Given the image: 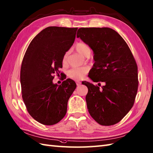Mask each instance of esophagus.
Returning a JSON list of instances; mask_svg holds the SVG:
<instances>
[{
	"label": "esophagus",
	"instance_id": "esophagus-1",
	"mask_svg": "<svg viewBox=\"0 0 153 153\" xmlns=\"http://www.w3.org/2000/svg\"><path fill=\"white\" fill-rule=\"evenodd\" d=\"M81 82H79V81H76V85H77V86H79V85H81Z\"/></svg>",
	"mask_w": 153,
	"mask_h": 153
}]
</instances>
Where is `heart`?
I'll return each mask as SVG.
<instances>
[{"mask_svg":"<svg viewBox=\"0 0 153 153\" xmlns=\"http://www.w3.org/2000/svg\"><path fill=\"white\" fill-rule=\"evenodd\" d=\"M76 49L77 53L82 55L83 56H89L91 50L88 45L85 43H78L76 45ZM68 54L65 53L62 57V62L63 64H66L67 62ZM89 69L88 67L83 66L79 68H74L70 70L68 72V76L69 77L74 79H82L84 76L88 73Z\"/></svg>","mask_w":153,"mask_h":153,"instance_id":"1","label":"heart"}]
</instances>
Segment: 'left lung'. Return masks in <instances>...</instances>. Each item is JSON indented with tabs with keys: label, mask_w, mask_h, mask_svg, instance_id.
Returning a JSON list of instances; mask_svg holds the SVG:
<instances>
[{
	"label": "left lung",
	"mask_w": 153,
	"mask_h": 153,
	"mask_svg": "<svg viewBox=\"0 0 153 153\" xmlns=\"http://www.w3.org/2000/svg\"><path fill=\"white\" fill-rule=\"evenodd\" d=\"M77 37L94 53L95 63L88 76L93 82L105 83L100 88L82 82L88 88L85 97L88 111L100 125L116 124L131 110L137 95L139 82L135 58L124 39L111 28L82 27Z\"/></svg>",
	"instance_id": "obj_1"
}]
</instances>
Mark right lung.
<instances>
[{
	"mask_svg": "<svg viewBox=\"0 0 153 153\" xmlns=\"http://www.w3.org/2000/svg\"><path fill=\"white\" fill-rule=\"evenodd\" d=\"M77 30L56 26L44 29L31 41L23 58L22 99L32 118L43 125L56 124L64 118L68 100L76 88L71 79L60 85L53 80L54 74L60 73L62 57L74 43Z\"/></svg>",
	"mask_w": 153,
	"mask_h": 153,
	"instance_id": "right-lung-1",
	"label": "right lung"
}]
</instances>
